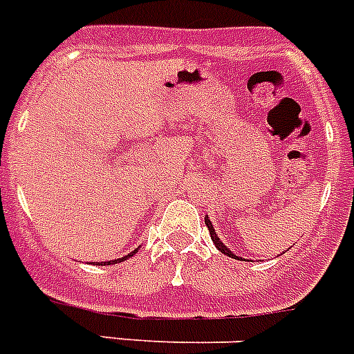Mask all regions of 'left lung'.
<instances>
[{
	"label": "left lung",
	"instance_id": "1",
	"mask_svg": "<svg viewBox=\"0 0 354 354\" xmlns=\"http://www.w3.org/2000/svg\"><path fill=\"white\" fill-rule=\"evenodd\" d=\"M205 225H207V228H209V234H211V239L214 241V245H216V248L220 250L221 253H225V255H228V257H234V259H237L236 255H234L232 252H230V250L227 248V246L223 245V243H221L220 241V237L216 236V232H214V228H212V225H211V221H209V218H205Z\"/></svg>",
	"mask_w": 354,
	"mask_h": 354
}]
</instances>
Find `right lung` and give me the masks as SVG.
<instances>
[{
	"label": "right lung",
	"mask_w": 354,
	"mask_h": 354,
	"mask_svg": "<svg viewBox=\"0 0 354 354\" xmlns=\"http://www.w3.org/2000/svg\"><path fill=\"white\" fill-rule=\"evenodd\" d=\"M134 252H136V250H134ZM134 252H133V253H129V255H126V257L117 259V261H108V262H104V264H113V262H122V261H126L127 257H131V255H134ZM97 264H99V266H102V262H97Z\"/></svg>",
	"instance_id": "1"
}]
</instances>
